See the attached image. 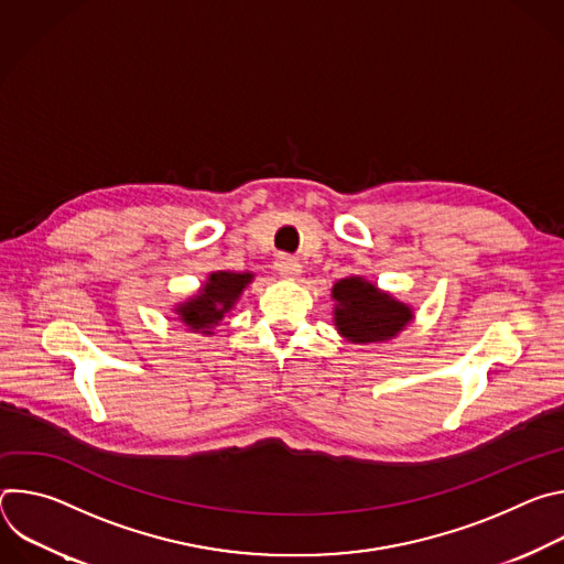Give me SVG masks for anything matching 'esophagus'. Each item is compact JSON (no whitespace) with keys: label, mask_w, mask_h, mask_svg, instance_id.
<instances>
[{"label":"esophagus","mask_w":564,"mask_h":564,"mask_svg":"<svg viewBox=\"0 0 564 564\" xmlns=\"http://www.w3.org/2000/svg\"><path fill=\"white\" fill-rule=\"evenodd\" d=\"M276 270H279V274H281V276H285V279H296V276L303 272V268H301L299 259H294V257H285V254L276 259Z\"/></svg>","instance_id":"obj_1"}]
</instances>
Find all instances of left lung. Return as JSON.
Masks as SVG:
<instances>
[{
    "mask_svg": "<svg viewBox=\"0 0 564 564\" xmlns=\"http://www.w3.org/2000/svg\"><path fill=\"white\" fill-rule=\"evenodd\" d=\"M335 326L350 344H379L397 337L413 321V307L381 292L364 276H348L333 288Z\"/></svg>",
    "mask_w": 564,
    "mask_h": 564,
    "instance_id": "left-lung-1",
    "label": "left lung"
}]
</instances>
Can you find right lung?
<instances>
[{
	"instance_id": "obj_1",
	"label": "right lung",
	"mask_w": 564,
	"mask_h": 564,
	"mask_svg": "<svg viewBox=\"0 0 564 564\" xmlns=\"http://www.w3.org/2000/svg\"><path fill=\"white\" fill-rule=\"evenodd\" d=\"M250 272H212L198 294L181 303L174 312L192 333L214 335L212 330L220 324V318L234 307L238 296L252 283Z\"/></svg>"
}]
</instances>
